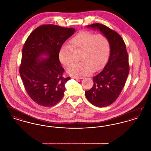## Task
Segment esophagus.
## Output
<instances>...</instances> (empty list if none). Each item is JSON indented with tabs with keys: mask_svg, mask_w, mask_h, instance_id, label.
<instances>
[{
	"mask_svg": "<svg viewBox=\"0 0 151 151\" xmlns=\"http://www.w3.org/2000/svg\"><path fill=\"white\" fill-rule=\"evenodd\" d=\"M72 78L75 79H83L84 78L83 77H73Z\"/></svg>",
	"mask_w": 151,
	"mask_h": 151,
	"instance_id": "obj_1",
	"label": "esophagus"
}]
</instances>
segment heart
I'll list each match as a JSON object with an SVG mask.
<instances>
[{
  "label": "heart",
  "instance_id": "heart-1",
  "mask_svg": "<svg viewBox=\"0 0 151 151\" xmlns=\"http://www.w3.org/2000/svg\"><path fill=\"white\" fill-rule=\"evenodd\" d=\"M70 45H64L59 51L60 62L67 66L73 61V50H81V62L74 63L67 69L73 76L81 77L91 74L102 68L108 60L110 43L106 36L89 31L80 32L70 40Z\"/></svg>",
  "mask_w": 151,
  "mask_h": 151
}]
</instances>
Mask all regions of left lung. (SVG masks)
<instances>
[{"mask_svg": "<svg viewBox=\"0 0 151 151\" xmlns=\"http://www.w3.org/2000/svg\"><path fill=\"white\" fill-rule=\"evenodd\" d=\"M88 28L99 30L108 37L110 53L104 69L93 78V86L86 91L87 100L97 107H105L115 101L121 93L129 73V57L121 36L108 27L96 23Z\"/></svg>", "mask_w": 151, "mask_h": 151, "instance_id": "left-lung-1", "label": "left lung"}]
</instances>
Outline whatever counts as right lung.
I'll return each mask as SVG.
<instances>
[{
    "label": "right lung",
    "instance_id": "obj_1",
    "mask_svg": "<svg viewBox=\"0 0 151 151\" xmlns=\"http://www.w3.org/2000/svg\"><path fill=\"white\" fill-rule=\"evenodd\" d=\"M75 32L73 28L43 25L35 29L24 43L20 75L29 97L41 106L55 105L64 96L65 84L70 78L63 77L64 68L58 54Z\"/></svg>",
    "mask_w": 151,
    "mask_h": 151
}]
</instances>
